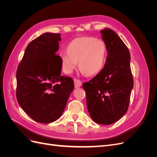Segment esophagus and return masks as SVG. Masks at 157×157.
<instances>
[{"mask_svg":"<svg viewBox=\"0 0 157 157\" xmlns=\"http://www.w3.org/2000/svg\"><path fill=\"white\" fill-rule=\"evenodd\" d=\"M74 83H75V88H78L81 86L82 82L78 79H74Z\"/></svg>","mask_w":157,"mask_h":157,"instance_id":"34e87169","label":"esophagus"}]
</instances>
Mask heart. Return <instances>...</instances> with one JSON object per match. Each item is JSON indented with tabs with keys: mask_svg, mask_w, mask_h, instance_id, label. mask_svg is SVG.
<instances>
[{
	"mask_svg": "<svg viewBox=\"0 0 157 157\" xmlns=\"http://www.w3.org/2000/svg\"><path fill=\"white\" fill-rule=\"evenodd\" d=\"M107 54L104 41L92 36L75 39L68 44L67 50L59 52L61 65L64 72L71 73L77 67L83 73L94 75L102 70Z\"/></svg>",
	"mask_w": 157,
	"mask_h": 157,
	"instance_id": "1",
	"label": "heart"
}]
</instances>
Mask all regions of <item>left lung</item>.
<instances>
[{"label":"left lung","instance_id":"8db88e82","mask_svg":"<svg viewBox=\"0 0 157 157\" xmlns=\"http://www.w3.org/2000/svg\"><path fill=\"white\" fill-rule=\"evenodd\" d=\"M101 33L107 50L106 63L100 72L84 82L82 87L92 119L98 124L109 125L126 113L134 81L130 52L124 42L107 28Z\"/></svg>","mask_w":157,"mask_h":157}]
</instances>
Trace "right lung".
Wrapping results in <instances>:
<instances>
[{"instance_id": "right-lung-1", "label": "right lung", "mask_w": 157, "mask_h": 157, "mask_svg": "<svg viewBox=\"0 0 157 157\" xmlns=\"http://www.w3.org/2000/svg\"><path fill=\"white\" fill-rule=\"evenodd\" d=\"M59 33H46L27 45L18 65L16 98L28 115L40 123L58 120L74 89L72 78L61 76Z\"/></svg>"}]
</instances>
